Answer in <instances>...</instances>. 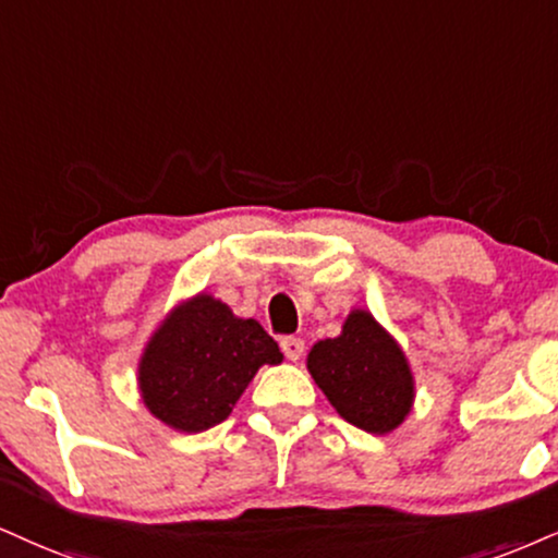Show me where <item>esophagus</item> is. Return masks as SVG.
Instances as JSON below:
<instances>
[{"mask_svg": "<svg viewBox=\"0 0 558 558\" xmlns=\"http://www.w3.org/2000/svg\"><path fill=\"white\" fill-rule=\"evenodd\" d=\"M281 352H284L287 360L298 362L302 352H305V341L298 339V336H284V339H281Z\"/></svg>", "mask_w": 558, "mask_h": 558, "instance_id": "esophagus-1", "label": "esophagus"}]
</instances>
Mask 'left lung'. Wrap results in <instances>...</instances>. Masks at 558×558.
I'll return each instance as SVG.
<instances>
[{"instance_id": "left-lung-1", "label": "left lung", "mask_w": 558, "mask_h": 558, "mask_svg": "<svg viewBox=\"0 0 558 558\" xmlns=\"http://www.w3.org/2000/svg\"><path fill=\"white\" fill-rule=\"evenodd\" d=\"M307 369L341 418L369 435L398 429L414 405V373L398 341L356 307L336 339H323L307 354Z\"/></svg>"}]
</instances>
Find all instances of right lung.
Masks as SVG:
<instances>
[{
	"label": "right lung",
	"instance_id": "right-lung-1",
	"mask_svg": "<svg viewBox=\"0 0 558 558\" xmlns=\"http://www.w3.org/2000/svg\"><path fill=\"white\" fill-rule=\"evenodd\" d=\"M281 360L279 343L258 320L238 318L222 300L198 292L149 336L136 383L149 414L196 435L225 422L258 369Z\"/></svg>",
	"mask_w": 558,
	"mask_h": 558
}]
</instances>
